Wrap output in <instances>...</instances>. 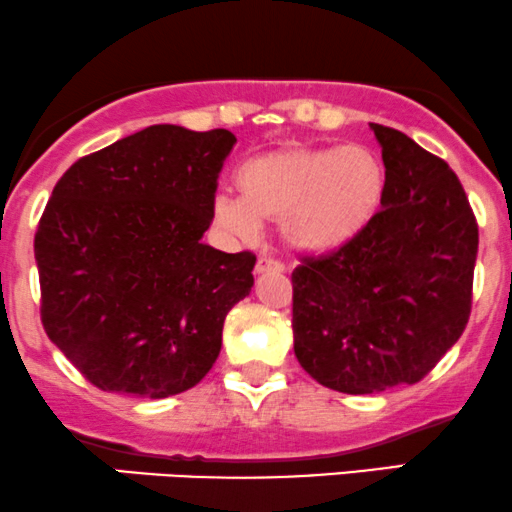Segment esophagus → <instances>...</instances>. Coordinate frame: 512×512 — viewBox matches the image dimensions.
Masks as SVG:
<instances>
[{
  "instance_id": "34e87169",
  "label": "esophagus",
  "mask_w": 512,
  "mask_h": 512,
  "mask_svg": "<svg viewBox=\"0 0 512 512\" xmlns=\"http://www.w3.org/2000/svg\"><path fill=\"white\" fill-rule=\"evenodd\" d=\"M285 270V263L278 261V258L261 256L256 261V273H282Z\"/></svg>"
}]
</instances>
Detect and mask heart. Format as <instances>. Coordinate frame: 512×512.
<instances>
[{"mask_svg": "<svg viewBox=\"0 0 512 512\" xmlns=\"http://www.w3.org/2000/svg\"><path fill=\"white\" fill-rule=\"evenodd\" d=\"M242 196L218 194L213 218L237 237H254L261 220H280L297 251L326 254L352 242L374 222L388 174L369 146H285L239 167Z\"/></svg>", "mask_w": 512, "mask_h": 512, "instance_id": "heart-1", "label": "heart"}]
</instances>
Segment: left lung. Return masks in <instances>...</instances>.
I'll return each mask as SVG.
<instances>
[{"instance_id": "1", "label": "left lung", "mask_w": 512, "mask_h": 512, "mask_svg": "<svg viewBox=\"0 0 512 512\" xmlns=\"http://www.w3.org/2000/svg\"><path fill=\"white\" fill-rule=\"evenodd\" d=\"M388 186L362 234L292 270L299 364L350 395L412 386L470 321L479 227L458 174L398 129L371 124Z\"/></svg>"}]
</instances>
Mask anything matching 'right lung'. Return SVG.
<instances>
[{"mask_svg":"<svg viewBox=\"0 0 512 512\" xmlns=\"http://www.w3.org/2000/svg\"><path fill=\"white\" fill-rule=\"evenodd\" d=\"M234 143L155 124L78 158L52 189L35 232L42 328L95 388L170 398L218 359L256 263L201 242Z\"/></svg>","mask_w":512,"mask_h":512,"instance_id":"1","label":"right lung"}]
</instances>
